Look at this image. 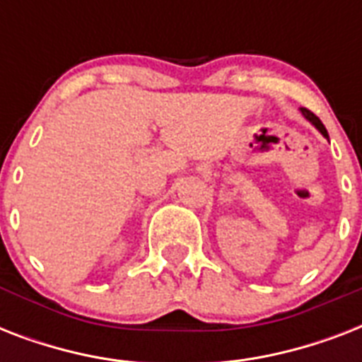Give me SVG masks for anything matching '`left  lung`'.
Returning <instances> with one entry per match:
<instances>
[{
    "label": "left lung",
    "mask_w": 362,
    "mask_h": 362,
    "mask_svg": "<svg viewBox=\"0 0 362 362\" xmlns=\"http://www.w3.org/2000/svg\"><path fill=\"white\" fill-rule=\"evenodd\" d=\"M300 112H303V115L306 116V120H310V122H312V124H314L315 127H317V129L321 131V135H323V136H327V139H329V133H327L325 125L321 124V120H320V118H317V116H315L314 112H312V110H308V109H300Z\"/></svg>",
    "instance_id": "8db88e82"
}]
</instances>
